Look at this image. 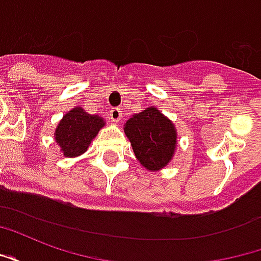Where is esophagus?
I'll return each instance as SVG.
<instances>
[{"instance_id": "obj_1", "label": "esophagus", "mask_w": 261, "mask_h": 261, "mask_svg": "<svg viewBox=\"0 0 261 261\" xmlns=\"http://www.w3.org/2000/svg\"><path fill=\"white\" fill-rule=\"evenodd\" d=\"M109 116H110V120H112L113 123H119L120 120H121V117H123V112H121V109L120 108H113L110 110Z\"/></svg>"}]
</instances>
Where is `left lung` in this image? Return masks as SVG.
Returning a JSON list of instances; mask_svg holds the SVG:
<instances>
[{"mask_svg":"<svg viewBox=\"0 0 261 261\" xmlns=\"http://www.w3.org/2000/svg\"><path fill=\"white\" fill-rule=\"evenodd\" d=\"M124 133L136 158L151 172L165 168L175 155L177 144L175 124L153 106L131 116L125 121Z\"/></svg>","mask_w":261,"mask_h":261,"instance_id":"obj_1","label":"left lung"}]
</instances>
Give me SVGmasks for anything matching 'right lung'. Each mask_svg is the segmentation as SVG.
I'll list each match as a JSON object with an SVG mask.
<instances>
[{"label":"right lung","mask_w":261,"mask_h":261,"mask_svg":"<svg viewBox=\"0 0 261 261\" xmlns=\"http://www.w3.org/2000/svg\"><path fill=\"white\" fill-rule=\"evenodd\" d=\"M103 125L102 117L86 113L82 108H74L61 119L54 131V138L64 156L75 158L85 152Z\"/></svg>","instance_id":"1"}]
</instances>
